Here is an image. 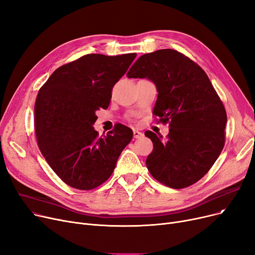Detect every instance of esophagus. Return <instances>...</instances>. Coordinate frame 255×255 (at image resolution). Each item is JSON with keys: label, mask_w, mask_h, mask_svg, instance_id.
Listing matches in <instances>:
<instances>
[{"label": "esophagus", "mask_w": 255, "mask_h": 255, "mask_svg": "<svg viewBox=\"0 0 255 255\" xmlns=\"http://www.w3.org/2000/svg\"><path fill=\"white\" fill-rule=\"evenodd\" d=\"M143 136V133L142 132H140V131H138V130H133V137L134 138H140V137H142Z\"/></svg>", "instance_id": "esophagus-1"}]
</instances>
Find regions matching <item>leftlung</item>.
<instances>
[{"label":"left lung","instance_id":"1","mask_svg":"<svg viewBox=\"0 0 255 255\" xmlns=\"http://www.w3.org/2000/svg\"><path fill=\"white\" fill-rule=\"evenodd\" d=\"M147 78L157 87L153 115L169 123L163 139L152 131L146 164L150 174L172 189H184L200 180L213 167L225 143V107L206 73L182 53L163 49L143 54L127 73Z\"/></svg>","mask_w":255,"mask_h":255}]
</instances>
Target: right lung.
<instances>
[{
	"label": "right lung",
	"instance_id": "obj_1",
	"mask_svg": "<svg viewBox=\"0 0 255 255\" xmlns=\"http://www.w3.org/2000/svg\"><path fill=\"white\" fill-rule=\"evenodd\" d=\"M135 57L87 54L61 65L40 87L34 106L38 147L52 170L74 189L88 191L105 182L133 136L122 124L99 136L93 125L96 112L109 106L113 87Z\"/></svg>",
	"mask_w": 255,
	"mask_h": 255
}]
</instances>
